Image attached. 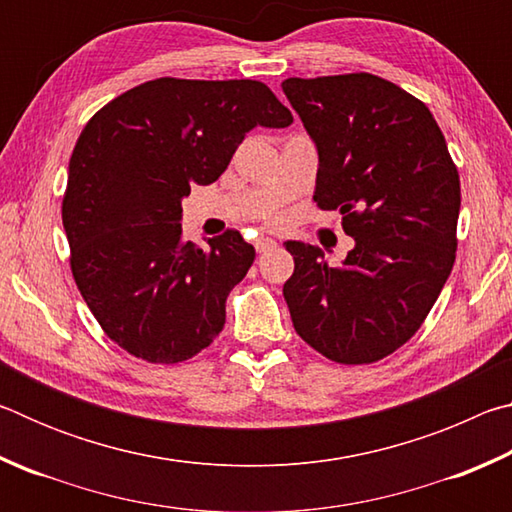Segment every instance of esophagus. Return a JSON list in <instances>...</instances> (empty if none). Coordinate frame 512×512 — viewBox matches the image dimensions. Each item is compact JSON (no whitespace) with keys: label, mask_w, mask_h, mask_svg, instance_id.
<instances>
[{"label":"esophagus","mask_w":512,"mask_h":512,"mask_svg":"<svg viewBox=\"0 0 512 512\" xmlns=\"http://www.w3.org/2000/svg\"><path fill=\"white\" fill-rule=\"evenodd\" d=\"M277 244L275 239H271V237H259L257 241H255V248H257V253H266L268 248H273Z\"/></svg>","instance_id":"34e87169"}]
</instances>
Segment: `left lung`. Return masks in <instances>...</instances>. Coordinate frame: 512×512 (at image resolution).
Instances as JSON below:
<instances>
[{
    "label": "left lung",
    "instance_id": "obj_1",
    "mask_svg": "<svg viewBox=\"0 0 512 512\" xmlns=\"http://www.w3.org/2000/svg\"><path fill=\"white\" fill-rule=\"evenodd\" d=\"M318 151L314 201L343 216L341 266L287 241L296 332L336 363H372L418 332L456 257L461 180L422 101L372 74L282 83Z\"/></svg>",
    "mask_w": 512,
    "mask_h": 512
}]
</instances>
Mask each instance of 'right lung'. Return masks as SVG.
Instances as JSON below:
<instances>
[{
	"mask_svg": "<svg viewBox=\"0 0 512 512\" xmlns=\"http://www.w3.org/2000/svg\"><path fill=\"white\" fill-rule=\"evenodd\" d=\"M259 81L155 79L112 99L74 146L63 198L72 273L112 341L149 363L207 348L255 248L237 230L183 241V198L210 185L253 128H287Z\"/></svg>",
	"mask_w": 512,
	"mask_h": 512,
	"instance_id": "add662e5",
	"label": "right lung"
}]
</instances>
